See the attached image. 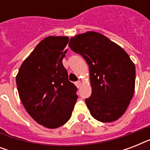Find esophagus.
Listing matches in <instances>:
<instances>
[{
  "instance_id": "esophagus-1",
  "label": "esophagus",
  "mask_w": 150,
  "mask_h": 150,
  "mask_svg": "<svg viewBox=\"0 0 150 150\" xmlns=\"http://www.w3.org/2000/svg\"><path fill=\"white\" fill-rule=\"evenodd\" d=\"M75 84V86H77V88H79V87L81 86V82H80V81H78V82H76Z\"/></svg>"
}]
</instances>
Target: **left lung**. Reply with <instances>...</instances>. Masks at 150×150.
Listing matches in <instances>:
<instances>
[{
	"label": "left lung",
	"mask_w": 150,
	"mask_h": 150,
	"mask_svg": "<svg viewBox=\"0 0 150 150\" xmlns=\"http://www.w3.org/2000/svg\"><path fill=\"white\" fill-rule=\"evenodd\" d=\"M68 46L89 65L92 94L86 103L91 115L101 122L117 121L134 95L135 64L123 48L96 32L72 36Z\"/></svg>",
	"instance_id": "1"
}]
</instances>
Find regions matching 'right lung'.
<instances>
[{
	"mask_svg": "<svg viewBox=\"0 0 150 150\" xmlns=\"http://www.w3.org/2000/svg\"><path fill=\"white\" fill-rule=\"evenodd\" d=\"M68 36H50L37 44L16 75L20 100L34 121L47 128L70 119L78 96L62 60Z\"/></svg>",
	"mask_w": 150,
	"mask_h": 150,
	"instance_id": "obj_1",
	"label": "right lung"
}]
</instances>
